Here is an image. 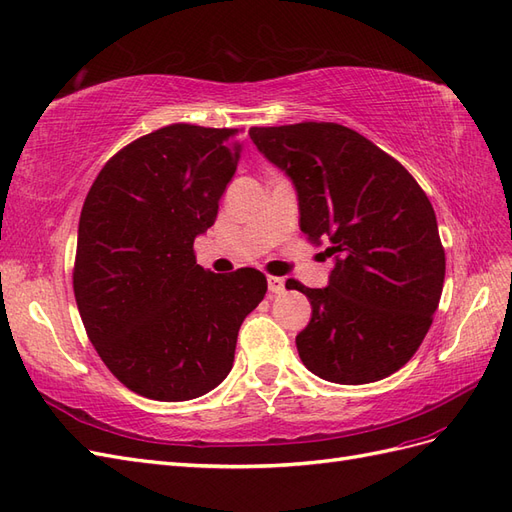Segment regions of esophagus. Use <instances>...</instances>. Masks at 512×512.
Returning <instances> with one entry per match:
<instances>
[{"instance_id":"1","label":"esophagus","mask_w":512,"mask_h":512,"mask_svg":"<svg viewBox=\"0 0 512 512\" xmlns=\"http://www.w3.org/2000/svg\"><path fill=\"white\" fill-rule=\"evenodd\" d=\"M268 289L270 294H283L285 279H281V276H268Z\"/></svg>"}]
</instances>
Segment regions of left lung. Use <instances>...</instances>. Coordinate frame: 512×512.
<instances>
[{
	"mask_svg": "<svg viewBox=\"0 0 512 512\" xmlns=\"http://www.w3.org/2000/svg\"><path fill=\"white\" fill-rule=\"evenodd\" d=\"M257 150L298 191L300 229L328 240V287L294 283L311 321L298 337L304 367L334 384L399 371L431 328L446 255L429 197L399 160L334 122L253 126Z\"/></svg>",
	"mask_w": 512,
	"mask_h": 512,
	"instance_id": "obj_1",
	"label": "left lung"
}]
</instances>
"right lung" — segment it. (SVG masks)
<instances>
[{"instance_id": "obj_1", "label": "right lung", "mask_w": 512, "mask_h": 512, "mask_svg": "<svg viewBox=\"0 0 512 512\" xmlns=\"http://www.w3.org/2000/svg\"><path fill=\"white\" fill-rule=\"evenodd\" d=\"M236 137L158 128L111 156L85 197L75 300L102 362L141 397L188 401L221 384L244 317L266 296V274H214L193 248L236 173Z\"/></svg>"}]
</instances>
